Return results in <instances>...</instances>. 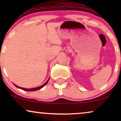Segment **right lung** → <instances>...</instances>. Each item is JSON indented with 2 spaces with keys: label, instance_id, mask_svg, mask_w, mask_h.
Returning a JSON list of instances; mask_svg holds the SVG:
<instances>
[{
  "label": "right lung",
  "instance_id": "right-lung-1",
  "mask_svg": "<svg viewBox=\"0 0 121 121\" xmlns=\"http://www.w3.org/2000/svg\"><path fill=\"white\" fill-rule=\"evenodd\" d=\"M48 81H49V79L48 80L47 82H46L45 83H44L43 85H41V86H39V87H35V88H32V89H25V88H23V87H19V86H17V85H16L15 84H14V85L16 87H17V88H19V89H22V90H25V91H36V90H39V89H41V88H42L44 86H45L46 84H47V82H48Z\"/></svg>",
  "mask_w": 121,
  "mask_h": 121
}]
</instances>
